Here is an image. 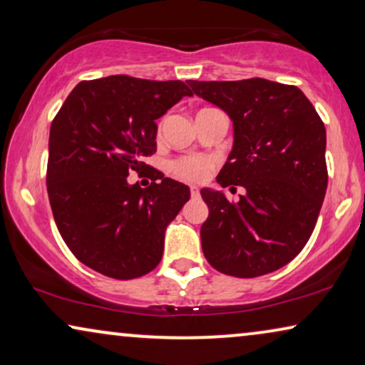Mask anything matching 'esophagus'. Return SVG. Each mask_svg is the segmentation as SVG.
<instances>
[{
	"instance_id": "1",
	"label": "esophagus",
	"mask_w": 365,
	"mask_h": 365,
	"mask_svg": "<svg viewBox=\"0 0 365 365\" xmlns=\"http://www.w3.org/2000/svg\"><path fill=\"white\" fill-rule=\"evenodd\" d=\"M199 196H201V194H199V189L196 186H191V197L197 199Z\"/></svg>"
}]
</instances>
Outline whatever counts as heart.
<instances>
[{"label": "heart", "instance_id": "heart-1", "mask_svg": "<svg viewBox=\"0 0 365 365\" xmlns=\"http://www.w3.org/2000/svg\"><path fill=\"white\" fill-rule=\"evenodd\" d=\"M214 168V161L202 156L181 158L171 163V173L182 181L199 182L206 179Z\"/></svg>", "mask_w": 365, "mask_h": 365}]
</instances>
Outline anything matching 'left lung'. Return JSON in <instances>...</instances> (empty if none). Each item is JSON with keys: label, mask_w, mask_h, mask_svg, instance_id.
<instances>
[{"label": "left lung", "mask_w": 365, "mask_h": 365, "mask_svg": "<svg viewBox=\"0 0 365 365\" xmlns=\"http://www.w3.org/2000/svg\"><path fill=\"white\" fill-rule=\"evenodd\" d=\"M196 96L231 118L232 151L217 176L246 192L229 202L201 189L209 217L202 252L219 272L257 277L291 262L311 237L327 189L326 128L301 89L262 78L192 81Z\"/></svg>", "instance_id": "1"}]
</instances>
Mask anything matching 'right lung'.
<instances>
[{
	"instance_id": "1",
	"label": "right lung",
	"mask_w": 365,
	"mask_h": 365,
	"mask_svg": "<svg viewBox=\"0 0 365 365\" xmlns=\"http://www.w3.org/2000/svg\"><path fill=\"white\" fill-rule=\"evenodd\" d=\"M184 96L182 81L116 74L81 81L49 129L48 196L63 241L74 256L113 279L141 277L163 257L164 232L189 201L186 184L143 173L156 151V119Z\"/></svg>"
}]
</instances>
